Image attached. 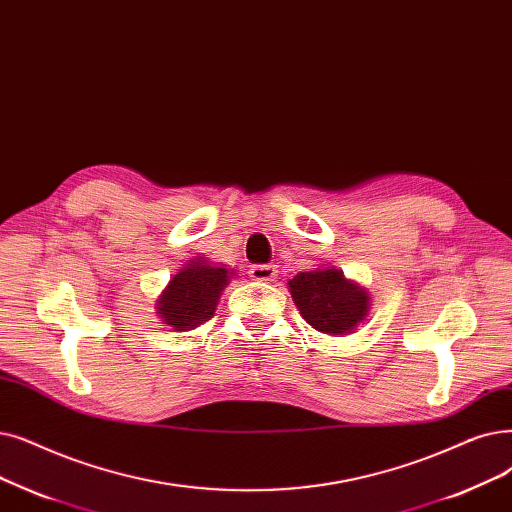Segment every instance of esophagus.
Returning a JSON list of instances; mask_svg holds the SVG:
<instances>
[{
  "label": "esophagus",
  "instance_id": "obj_1",
  "mask_svg": "<svg viewBox=\"0 0 512 512\" xmlns=\"http://www.w3.org/2000/svg\"><path fill=\"white\" fill-rule=\"evenodd\" d=\"M249 276L257 282H272L278 276V270L272 263H259V265H253V268L249 270Z\"/></svg>",
  "mask_w": 512,
  "mask_h": 512
}]
</instances>
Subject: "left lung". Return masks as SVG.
<instances>
[{"mask_svg":"<svg viewBox=\"0 0 512 512\" xmlns=\"http://www.w3.org/2000/svg\"><path fill=\"white\" fill-rule=\"evenodd\" d=\"M288 291L303 320L324 335H345L368 318L366 288L347 280L341 270L316 268L288 280Z\"/></svg>","mask_w":512,"mask_h":512,"instance_id":"left-lung-1","label":"left lung"}]
</instances>
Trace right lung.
I'll list each match as a JSON object with an SVG mask.
<instances>
[{
  "instance_id": "obj_1",
  "label": "right lung",
  "mask_w": 512,
  "mask_h": 512,
  "mask_svg": "<svg viewBox=\"0 0 512 512\" xmlns=\"http://www.w3.org/2000/svg\"><path fill=\"white\" fill-rule=\"evenodd\" d=\"M232 272L213 268L203 257L192 259L177 272L157 299L159 318L173 330H192L213 318L221 291Z\"/></svg>"
}]
</instances>
